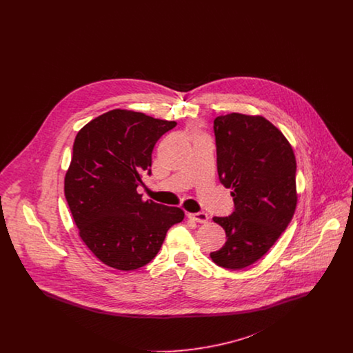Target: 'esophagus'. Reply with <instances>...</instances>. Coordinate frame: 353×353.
<instances>
[{
	"instance_id": "esophagus-1",
	"label": "esophagus",
	"mask_w": 353,
	"mask_h": 353,
	"mask_svg": "<svg viewBox=\"0 0 353 353\" xmlns=\"http://www.w3.org/2000/svg\"><path fill=\"white\" fill-rule=\"evenodd\" d=\"M188 217L190 219H193V221H196V222H200V223H205V222H208V219H209V216H208L205 212L189 213Z\"/></svg>"
}]
</instances>
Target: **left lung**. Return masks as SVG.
Masks as SVG:
<instances>
[{
	"label": "left lung",
	"mask_w": 353,
	"mask_h": 353,
	"mask_svg": "<svg viewBox=\"0 0 353 353\" xmlns=\"http://www.w3.org/2000/svg\"><path fill=\"white\" fill-rule=\"evenodd\" d=\"M213 130L219 181L232 189L234 212L213 219L228 239L210 258L225 269H245L269 252L292 219L296 160L283 134L263 117L222 115Z\"/></svg>",
	"instance_id": "8db88e82"
}]
</instances>
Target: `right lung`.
Segmentation results:
<instances>
[{
    "instance_id": "obj_1",
    "label": "right lung",
    "mask_w": 353,
    "mask_h": 353,
    "mask_svg": "<svg viewBox=\"0 0 353 353\" xmlns=\"http://www.w3.org/2000/svg\"><path fill=\"white\" fill-rule=\"evenodd\" d=\"M176 121L112 110L78 132L65 177V196L79 235L104 265L130 271L160 250L180 208L143 201L136 188L151 176L152 151Z\"/></svg>"
}]
</instances>
